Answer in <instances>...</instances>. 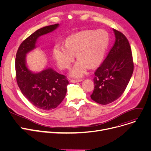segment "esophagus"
Returning a JSON list of instances; mask_svg holds the SVG:
<instances>
[{"label": "esophagus", "instance_id": "1", "mask_svg": "<svg viewBox=\"0 0 151 151\" xmlns=\"http://www.w3.org/2000/svg\"><path fill=\"white\" fill-rule=\"evenodd\" d=\"M82 81V79H77V80H74V79H72V80H70V82H71V83H77V82H81Z\"/></svg>", "mask_w": 151, "mask_h": 151}]
</instances>
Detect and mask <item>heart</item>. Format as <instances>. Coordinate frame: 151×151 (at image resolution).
Masks as SVG:
<instances>
[{"label":"heart","mask_w":151,"mask_h":151,"mask_svg":"<svg viewBox=\"0 0 151 151\" xmlns=\"http://www.w3.org/2000/svg\"><path fill=\"white\" fill-rule=\"evenodd\" d=\"M109 42V35L103 29L82 30L68 36L64 41V47L55 45L52 51L53 57L58 68L65 70L74 62L75 55L78 61L70 74L80 77L88 68L93 69L101 65Z\"/></svg>","instance_id":"heart-1"}]
</instances>
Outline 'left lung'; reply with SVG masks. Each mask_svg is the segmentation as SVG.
<instances>
[{"label":"left lung","mask_w":151,"mask_h":151,"mask_svg":"<svg viewBox=\"0 0 151 151\" xmlns=\"http://www.w3.org/2000/svg\"><path fill=\"white\" fill-rule=\"evenodd\" d=\"M115 42L108 55L94 73V89L91 98L106 105L117 100L124 92L134 71L132 53L129 41L113 29Z\"/></svg>","instance_id":"1"}]
</instances>
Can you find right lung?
Returning a JSON list of instances; mask_svg holds the SVG:
<instances>
[{
  "label": "right lung",
  "mask_w": 151,
  "mask_h": 151,
  "mask_svg": "<svg viewBox=\"0 0 151 151\" xmlns=\"http://www.w3.org/2000/svg\"><path fill=\"white\" fill-rule=\"evenodd\" d=\"M59 24L37 30L26 38L17 51L15 60L17 83L28 101L35 107L44 110L55 109L63 101L69 82L66 76L47 68L34 73L26 65V55L36 48L38 38L55 30Z\"/></svg>",
  "instance_id": "add662e5"
}]
</instances>
